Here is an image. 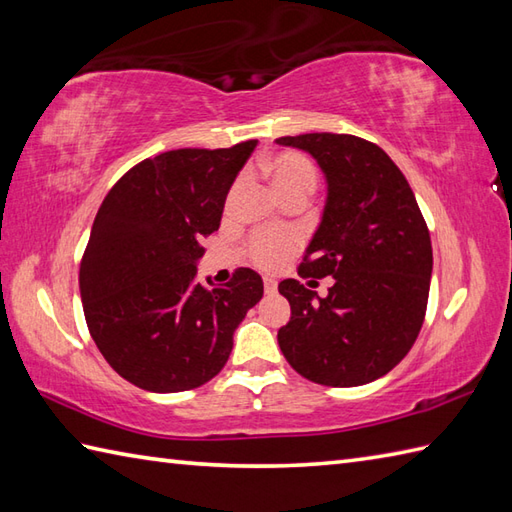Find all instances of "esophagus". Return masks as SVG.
<instances>
[{"instance_id": "34e87169", "label": "esophagus", "mask_w": 512, "mask_h": 512, "mask_svg": "<svg viewBox=\"0 0 512 512\" xmlns=\"http://www.w3.org/2000/svg\"><path fill=\"white\" fill-rule=\"evenodd\" d=\"M264 290H266V295H275V292H277V281L264 279Z\"/></svg>"}]
</instances>
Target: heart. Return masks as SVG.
I'll use <instances>...</instances> for the list:
<instances>
[{"label": "heart", "mask_w": 512, "mask_h": 512, "mask_svg": "<svg viewBox=\"0 0 512 512\" xmlns=\"http://www.w3.org/2000/svg\"><path fill=\"white\" fill-rule=\"evenodd\" d=\"M264 169L273 184L275 193L281 200L288 195H310L317 187V169L312 167L308 158L301 154H279L264 162ZM297 250V237L292 233H259L248 244V255L253 264L264 270H275L284 259H288Z\"/></svg>", "instance_id": "obj_1"}]
</instances>
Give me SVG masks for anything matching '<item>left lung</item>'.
<instances>
[{"label": "left lung", "instance_id": "1", "mask_svg": "<svg viewBox=\"0 0 512 512\" xmlns=\"http://www.w3.org/2000/svg\"><path fill=\"white\" fill-rule=\"evenodd\" d=\"M275 143L306 151L323 171L321 222L299 275L334 279L325 297L312 281H281L290 321L277 332L279 347L312 383L367 385L418 339L433 270L429 228L407 178L378 145L328 132Z\"/></svg>", "mask_w": 512, "mask_h": 512}]
</instances>
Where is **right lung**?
Returning <instances> with one entry per match:
<instances>
[{
  "label": "right lung",
  "mask_w": 512,
  "mask_h": 512,
  "mask_svg": "<svg viewBox=\"0 0 512 512\" xmlns=\"http://www.w3.org/2000/svg\"><path fill=\"white\" fill-rule=\"evenodd\" d=\"M257 147L176 149L129 169L94 217L79 270L85 321L116 374L173 394L209 383L233 334L264 297L255 270L198 281L202 237L220 228L226 195Z\"/></svg>",
  "instance_id": "add662e5"
}]
</instances>
